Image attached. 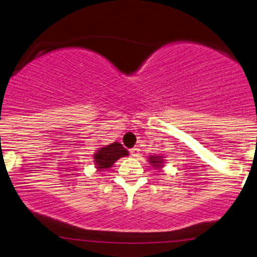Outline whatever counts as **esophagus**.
<instances>
[{
  "mask_svg": "<svg viewBox=\"0 0 257 257\" xmlns=\"http://www.w3.org/2000/svg\"><path fill=\"white\" fill-rule=\"evenodd\" d=\"M139 150H141V149H139V148H132V149H131V154L132 155H133V157H139Z\"/></svg>",
  "mask_w": 257,
  "mask_h": 257,
  "instance_id": "esophagus-1",
  "label": "esophagus"
}]
</instances>
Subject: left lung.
Instances as JSON below:
<instances>
[{"mask_svg": "<svg viewBox=\"0 0 257 257\" xmlns=\"http://www.w3.org/2000/svg\"><path fill=\"white\" fill-rule=\"evenodd\" d=\"M148 162L152 164L153 168H155V169H162L163 167H164V159H163V157H160V155H150L149 158H148Z\"/></svg>", "mask_w": 257, "mask_h": 257, "instance_id": "obj_1", "label": "left lung"}]
</instances>
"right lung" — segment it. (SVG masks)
I'll return each instance as SVG.
<instances>
[{"mask_svg":"<svg viewBox=\"0 0 257 257\" xmlns=\"http://www.w3.org/2000/svg\"><path fill=\"white\" fill-rule=\"evenodd\" d=\"M126 155H128V150L123 148V145L119 142H114V143L98 148L97 153L93 155V159H94L98 172H104L108 168H112L116 160Z\"/></svg>","mask_w":257,"mask_h":257,"instance_id":"add662e5","label":"right lung"}]
</instances>
